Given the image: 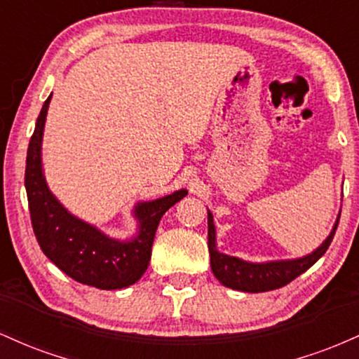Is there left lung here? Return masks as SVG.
I'll return each instance as SVG.
<instances>
[{
    "label": "left lung",
    "instance_id": "8db88e82",
    "mask_svg": "<svg viewBox=\"0 0 359 359\" xmlns=\"http://www.w3.org/2000/svg\"><path fill=\"white\" fill-rule=\"evenodd\" d=\"M341 216V212H339ZM337 217L332 228L331 234L325 238V241L319 248L312 251L311 255L295 259H280V262H266V263H250L245 259L236 257H229V255L219 253L216 248V228H214L212 214L208 212V246L209 255H211V270L224 287L233 288V290L251 292V294H258V292H269L280 288L292 280L297 278L304 271L311 269L312 265L327 251L331 245L332 238L337 229Z\"/></svg>",
    "mask_w": 359,
    "mask_h": 359
}]
</instances>
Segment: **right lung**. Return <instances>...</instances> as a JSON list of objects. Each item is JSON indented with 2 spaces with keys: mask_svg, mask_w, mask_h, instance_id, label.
I'll return each instance as SVG.
<instances>
[{
  "mask_svg": "<svg viewBox=\"0 0 359 359\" xmlns=\"http://www.w3.org/2000/svg\"><path fill=\"white\" fill-rule=\"evenodd\" d=\"M50 97L36 118L25 168L28 209L36 241L45 257L76 282L101 290L133 285L148 269L160 219L172 205L187 196V191L180 189L170 196L135 205L138 234L128 241L106 236L97 228L72 216L48 191L42 170V138Z\"/></svg>",
  "mask_w": 359,
  "mask_h": 359,
  "instance_id": "1",
  "label": "right lung"
}]
</instances>
